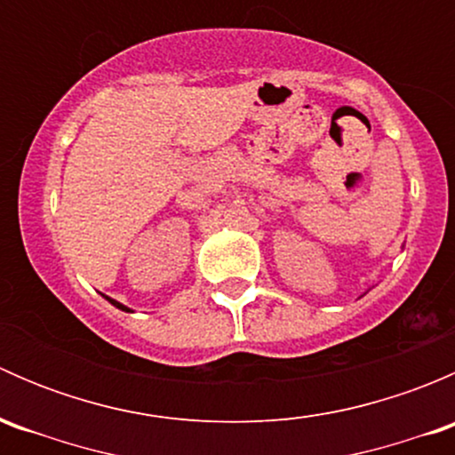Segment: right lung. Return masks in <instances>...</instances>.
Listing matches in <instances>:
<instances>
[{"label": "right lung", "instance_id": "add662e5", "mask_svg": "<svg viewBox=\"0 0 455 455\" xmlns=\"http://www.w3.org/2000/svg\"><path fill=\"white\" fill-rule=\"evenodd\" d=\"M103 297H105V299H108V301H109V304H112V306H116V308H118V310H125V313H134V310H130V308H127V306H123V304H121V301L112 299V297H108V295H103Z\"/></svg>", "mask_w": 455, "mask_h": 455}]
</instances>
